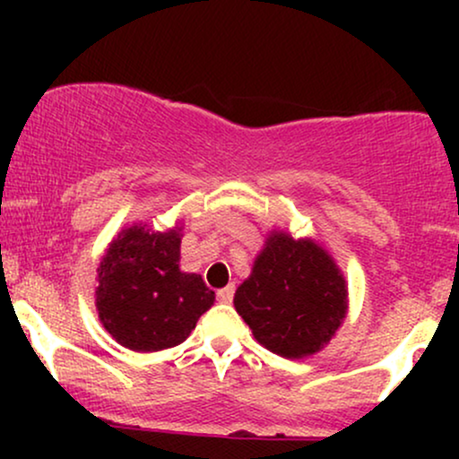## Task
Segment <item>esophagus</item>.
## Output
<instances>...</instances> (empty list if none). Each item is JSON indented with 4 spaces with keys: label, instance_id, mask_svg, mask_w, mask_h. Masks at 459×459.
Instances as JSON below:
<instances>
[{
    "label": "esophagus",
    "instance_id": "34e87169",
    "mask_svg": "<svg viewBox=\"0 0 459 459\" xmlns=\"http://www.w3.org/2000/svg\"><path fill=\"white\" fill-rule=\"evenodd\" d=\"M233 298H235V287H233V284H230V287L220 289V291H218V299L222 304H230V302H233Z\"/></svg>",
    "mask_w": 459,
    "mask_h": 459
}]
</instances>
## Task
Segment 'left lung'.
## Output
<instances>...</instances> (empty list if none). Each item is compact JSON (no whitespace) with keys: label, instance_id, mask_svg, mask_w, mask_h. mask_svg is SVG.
Masks as SVG:
<instances>
[{"label":"left lung","instance_id":"1","mask_svg":"<svg viewBox=\"0 0 459 459\" xmlns=\"http://www.w3.org/2000/svg\"><path fill=\"white\" fill-rule=\"evenodd\" d=\"M235 308L263 347L282 358L315 354L339 330L347 289L334 261L313 241L272 233Z\"/></svg>","mask_w":459,"mask_h":459}]
</instances>
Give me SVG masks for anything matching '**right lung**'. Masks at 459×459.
Listing matches in <instances>:
<instances>
[{"instance_id":"obj_1","label":"right lung","mask_w":459,"mask_h":459,"mask_svg":"<svg viewBox=\"0 0 459 459\" xmlns=\"http://www.w3.org/2000/svg\"><path fill=\"white\" fill-rule=\"evenodd\" d=\"M178 230H123L99 265L97 308L105 330L134 351L175 347L213 307L215 293L198 273L178 270Z\"/></svg>"}]
</instances>
